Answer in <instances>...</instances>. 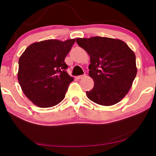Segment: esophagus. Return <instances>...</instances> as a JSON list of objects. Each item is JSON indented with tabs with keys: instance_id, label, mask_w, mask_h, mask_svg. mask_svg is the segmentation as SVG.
<instances>
[{
	"instance_id": "obj_1",
	"label": "esophagus",
	"mask_w": 156,
	"mask_h": 156,
	"mask_svg": "<svg viewBox=\"0 0 156 156\" xmlns=\"http://www.w3.org/2000/svg\"><path fill=\"white\" fill-rule=\"evenodd\" d=\"M85 76H86V74H83V75L78 76H77V78L79 79V80H80V79H83V78H84Z\"/></svg>"
}]
</instances>
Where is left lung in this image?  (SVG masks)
I'll return each instance as SVG.
<instances>
[{"instance_id": "8db88e82", "label": "left lung", "mask_w": 156, "mask_h": 156, "mask_svg": "<svg viewBox=\"0 0 156 156\" xmlns=\"http://www.w3.org/2000/svg\"><path fill=\"white\" fill-rule=\"evenodd\" d=\"M76 41L90 57L89 76L94 86L86 92L87 97L102 106L121 101L137 74L133 51L122 40L114 38L97 36L76 38Z\"/></svg>"}]
</instances>
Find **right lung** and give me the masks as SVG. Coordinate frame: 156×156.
Here are the masks:
<instances>
[{"instance_id":"right-lung-1","label":"right lung","mask_w":156,"mask_h":156,"mask_svg":"<svg viewBox=\"0 0 156 156\" xmlns=\"http://www.w3.org/2000/svg\"><path fill=\"white\" fill-rule=\"evenodd\" d=\"M75 40H46L31 44L19 59L18 80L27 99L40 108L62 101L73 82L65 58Z\"/></svg>"}]
</instances>
